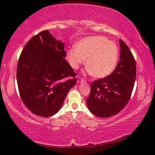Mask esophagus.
I'll return each instance as SVG.
<instances>
[{
    "mask_svg": "<svg viewBox=\"0 0 155 155\" xmlns=\"http://www.w3.org/2000/svg\"><path fill=\"white\" fill-rule=\"evenodd\" d=\"M84 81H85V80H84V78H81V77H79V78H78V83L84 82Z\"/></svg>",
    "mask_w": 155,
    "mask_h": 155,
    "instance_id": "obj_1",
    "label": "esophagus"
}]
</instances>
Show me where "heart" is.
<instances>
[{
	"label": "heart",
	"instance_id": "b5f03b06",
	"mask_svg": "<svg viewBox=\"0 0 155 155\" xmlns=\"http://www.w3.org/2000/svg\"><path fill=\"white\" fill-rule=\"evenodd\" d=\"M67 57L71 68L78 69L85 62L87 71L97 78L110 75L116 68L119 58L117 45L104 36H92L80 40L75 49L68 51Z\"/></svg>",
	"mask_w": 155,
	"mask_h": 155
}]
</instances>
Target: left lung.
Listing matches in <instances>:
<instances>
[{"mask_svg":"<svg viewBox=\"0 0 155 155\" xmlns=\"http://www.w3.org/2000/svg\"><path fill=\"white\" fill-rule=\"evenodd\" d=\"M120 60L108 76L91 83L87 104L91 112L100 118L118 114L130 99L136 78V64L129 47L121 39Z\"/></svg>","mask_w":155,"mask_h":155,"instance_id":"left-lung-1","label":"left lung"}]
</instances>
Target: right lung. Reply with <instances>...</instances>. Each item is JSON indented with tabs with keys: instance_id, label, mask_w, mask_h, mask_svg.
<instances>
[{
	"instance_id": "1",
	"label": "right lung",
	"mask_w": 155,
	"mask_h": 155,
	"mask_svg": "<svg viewBox=\"0 0 155 155\" xmlns=\"http://www.w3.org/2000/svg\"><path fill=\"white\" fill-rule=\"evenodd\" d=\"M64 45L48 30L34 35L18 59L16 78L19 93L33 114L54 115L77 82L76 74L66 60Z\"/></svg>"
}]
</instances>
